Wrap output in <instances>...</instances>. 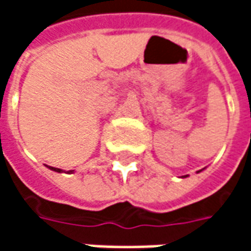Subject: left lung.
<instances>
[{"label": "left lung", "instance_id": "8db88e82", "mask_svg": "<svg viewBox=\"0 0 251 251\" xmlns=\"http://www.w3.org/2000/svg\"><path fill=\"white\" fill-rule=\"evenodd\" d=\"M199 172H201V171H198V174H199ZM183 177H187V176H183Z\"/></svg>", "mask_w": 251, "mask_h": 251}]
</instances>
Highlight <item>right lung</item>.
Listing matches in <instances>:
<instances>
[{
    "label": "right lung",
    "mask_w": 251,
    "mask_h": 251,
    "mask_svg": "<svg viewBox=\"0 0 251 251\" xmlns=\"http://www.w3.org/2000/svg\"><path fill=\"white\" fill-rule=\"evenodd\" d=\"M47 168H50L51 171H55V172H59V174H62V172H63V169L55 168V167H48V165H47ZM67 174H74V171H68Z\"/></svg>",
    "instance_id": "obj_1"
}]
</instances>
